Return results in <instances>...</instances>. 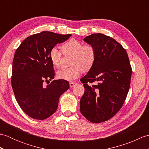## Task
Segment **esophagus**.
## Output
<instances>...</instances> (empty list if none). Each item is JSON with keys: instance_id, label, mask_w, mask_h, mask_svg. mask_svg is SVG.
<instances>
[{"instance_id": "obj_1", "label": "esophagus", "mask_w": 149, "mask_h": 149, "mask_svg": "<svg viewBox=\"0 0 149 149\" xmlns=\"http://www.w3.org/2000/svg\"><path fill=\"white\" fill-rule=\"evenodd\" d=\"M75 84H77L76 83H75V82H71V83H70V86L72 88L74 87Z\"/></svg>"}]
</instances>
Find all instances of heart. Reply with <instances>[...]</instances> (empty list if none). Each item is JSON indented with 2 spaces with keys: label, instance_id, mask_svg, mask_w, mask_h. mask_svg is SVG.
Here are the masks:
<instances>
[{
  "label": "heart",
  "instance_id": "1",
  "mask_svg": "<svg viewBox=\"0 0 149 149\" xmlns=\"http://www.w3.org/2000/svg\"><path fill=\"white\" fill-rule=\"evenodd\" d=\"M65 55L72 54V67L62 68L57 72L60 79L71 81L78 77L83 72H88L93 67L96 59V50L91 45H85L75 39H71L62 45ZM49 58L54 66L59 67L61 65L62 54L53 47L49 52Z\"/></svg>",
  "mask_w": 149,
  "mask_h": 149
}]
</instances>
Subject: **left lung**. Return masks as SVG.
<instances>
[{
	"label": "left lung",
	"instance_id": "8db88e82",
	"mask_svg": "<svg viewBox=\"0 0 149 149\" xmlns=\"http://www.w3.org/2000/svg\"><path fill=\"white\" fill-rule=\"evenodd\" d=\"M96 50L93 67L81 79L84 93L80 100L82 115L93 123H100L116 115L130 87L132 70L126 50L112 38L93 34L83 40ZM97 81L91 87L88 82Z\"/></svg>",
	"mask_w": 149,
	"mask_h": 149
}]
</instances>
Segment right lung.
<instances>
[{
    "label": "right lung",
    "mask_w": 149,
    "mask_h": 149,
    "mask_svg": "<svg viewBox=\"0 0 149 149\" xmlns=\"http://www.w3.org/2000/svg\"><path fill=\"white\" fill-rule=\"evenodd\" d=\"M71 36L43 31L27 37L16 50L13 90L18 105L31 118L45 120L53 115L60 96L69 88V83L65 80H54L46 87L43 82L51 81L55 75L49 58L50 49Z\"/></svg>",
    "instance_id": "right-lung-1"
}]
</instances>
